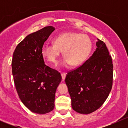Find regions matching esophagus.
Returning a JSON list of instances; mask_svg holds the SVG:
<instances>
[{
  "label": "esophagus",
  "mask_w": 128,
  "mask_h": 128,
  "mask_svg": "<svg viewBox=\"0 0 128 128\" xmlns=\"http://www.w3.org/2000/svg\"><path fill=\"white\" fill-rule=\"evenodd\" d=\"M61 76L62 78V80H64L66 78V73H65V72H61Z\"/></svg>",
  "instance_id": "34e87169"
}]
</instances>
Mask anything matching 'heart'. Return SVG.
Instances as JSON below:
<instances>
[{
    "label": "heart",
    "mask_w": 128,
    "mask_h": 128,
    "mask_svg": "<svg viewBox=\"0 0 128 128\" xmlns=\"http://www.w3.org/2000/svg\"><path fill=\"white\" fill-rule=\"evenodd\" d=\"M54 44L44 45L41 50L43 58L48 62L56 64L60 51L64 56L61 64L68 66L80 65L90 54L92 42L86 34L77 33H66L53 39Z\"/></svg>",
    "instance_id": "heart-1"
}]
</instances>
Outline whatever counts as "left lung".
<instances>
[{
  "label": "left lung",
  "mask_w": 128,
  "mask_h": 128,
  "mask_svg": "<svg viewBox=\"0 0 128 128\" xmlns=\"http://www.w3.org/2000/svg\"><path fill=\"white\" fill-rule=\"evenodd\" d=\"M96 50L82 65L68 72L66 83L72 107L81 114L98 109L108 98L113 85V62L104 41L97 39Z\"/></svg>",
  "instance_id": "obj_1"
}]
</instances>
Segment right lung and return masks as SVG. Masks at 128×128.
<instances>
[{
  "mask_svg": "<svg viewBox=\"0 0 128 128\" xmlns=\"http://www.w3.org/2000/svg\"><path fill=\"white\" fill-rule=\"evenodd\" d=\"M46 26L28 34L16 46L12 60L15 88L19 98L31 112L45 114L54 108L55 94L60 74L44 64L42 46L54 30Z\"/></svg>",
  "mask_w": 128,
  "mask_h": 128,
  "instance_id": "1",
  "label": "right lung"
}]
</instances>
